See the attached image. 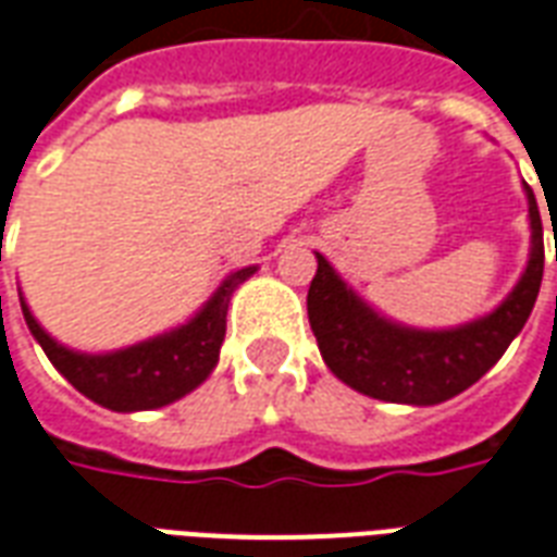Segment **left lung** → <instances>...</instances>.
<instances>
[{
	"label": "left lung",
	"instance_id": "left-lung-1",
	"mask_svg": "<svg viewBox=\"0 0 557 557\" xmlns=\"http://www.w3.org/2000/svg\"><path fill=\"white\" fill-rule=\"evenodd\" d=\"M525 197L531 250L522 277L496 310L446 331H422L386 319L315 253L319 271L310 283L307 312L327 369L369 398L413 407L448 401L484 377L520 336L541 292L543 224L529 185Z\"/></svg>",
	"mask_w": 557,
	"mask_h": 557
}]
</instances>
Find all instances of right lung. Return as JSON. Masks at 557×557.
<instances>
[{"instance_id":"right-lung-1","label":"right lung","mask_w":557,"mask_h":557,"mask_svg":"<svg viewBox=\"0 0 557 557\" xmlns=\"http://www.w3.org/2000/svg\"><path fill=\"white\" fill-rule=\"evenodd\" d=\"M253 274L257 265L238 268L185 324L159 333L152 339L135 342L129 348L106 354L73 351L37 324L23 295H20V307L28 331L44 348L49 362L85 398H90L94 405L109 407L114 413H138V410L174 405L212 374L224 345L230 298Z\"/></svg>"}]
</instances>
